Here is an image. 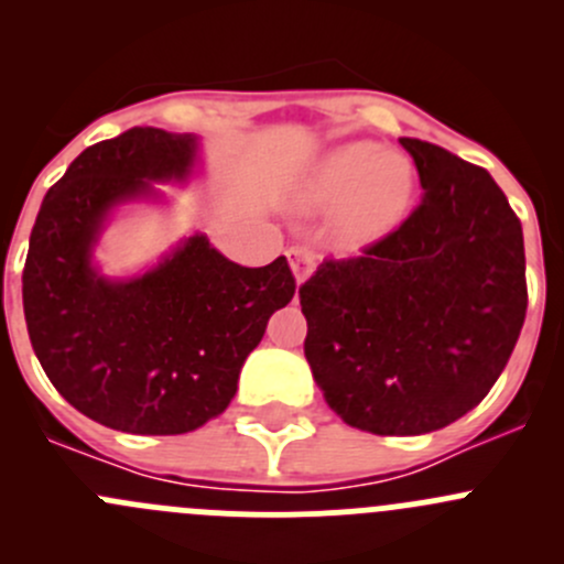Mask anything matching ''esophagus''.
I'll use <instances>...</instances> for the list:
<instances>
[{"label": "esophagus", "mask_w": 564, "mask_h": 564, "mask_svg": "<svg viewBox=\"0 0 564 564\" xmlns=\"http://www.w3.org/2000/svg\"><path fill=\"white\" fill-rule=\"evenodd\" d=\"M289 261H292V272L297 278V283L308 281L311 272H314V250L303 246L289 248Z\"/></svg>", "instance_id": "obj_1"}]
</instances>
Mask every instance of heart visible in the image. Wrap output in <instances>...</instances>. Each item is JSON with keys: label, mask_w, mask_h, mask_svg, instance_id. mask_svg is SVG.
<instances>
[{"label": "heart", "mask_w": 564, "mask_h": 564, "mask_svg": "<svg viewBox=\"0 0 564 564\" xmlns=\"http://www.w3.org/2000/svg\"><path fill=\"white\" fill-rule=\"evenodd\" d=\"M417 191L412 158L377 141H346L316 158L294 198L308 213L333 209V240L344 250H366L406 224Z\"/></svg>", "instance_id": "heart-1"}]
</instances>
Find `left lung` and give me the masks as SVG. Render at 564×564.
Listing matches in <instances>:
<instances>
[{
  "instance_id": "1",
  "label": "left lung",
  "mask_w": 564,
  "mask_h": 564,
  "mask_svg": "<svg viewBox=\"0 0 564 564\" xmlns=\"http://www.w3.org/2000/svg\"><path fill=\"white\" fill-rule=\"evenodd\" d=\"M401 147L420 172L417 209L300 286L305 360L324 401L379 436L431 434L475 409L527 316L521 220L494 176L429 141Z\"/></svg>"
}]
</instances>
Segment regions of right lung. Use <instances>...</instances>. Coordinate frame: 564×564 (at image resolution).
<instances>
[{
  "instance_id": "right-lung-1",
  "label": "right lung",
  "mask_w": 564,
  "mask_h": 564,
  "mask_svg": "<svg viewBox=\"0 0 564 564\" xmlns=\"http://www.w3.org/2000/svg\"><path fill=\"white\" fill-rule=\"evenodd\" d=\"M198 139L130 128L87 147L45 193L24 264V316L45 377L70 406L124 434H187L218 417L267 322L294 297L286 256L240 267L207 235L155 267L108 278L95 261L111 215L187 182Z\"/></svg>"
}]
</instances>
